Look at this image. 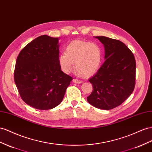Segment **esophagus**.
<instances>
[{
	"mask_svg": "<svg viewBox=\"0 0 152 152\" xmlns=\"http://www.w3.org/2000/svg\"><path fill=\"white\" fill-rule=\"evenodd\" d=\"M72 81H73L74 83H77V84H80V83H83V81L79 80H77V79H73L72 80Z\"/></svg>",
	"mask_w": 152,
	"mask_h": 152,
	"instance_id": "obj_1",
	"label": "esophagus"
}]
</instances>
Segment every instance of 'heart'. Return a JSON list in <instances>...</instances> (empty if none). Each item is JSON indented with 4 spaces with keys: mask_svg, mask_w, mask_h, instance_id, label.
<instances>
[{
    "mask_svg": "<svg viewBox=\"0 0 152 152\" xmlns=\"http://www.w3.org/2000/svg\"><path fill=\"white\" fill-rule=\"evenodd\" d=\"M102 51L97 44L75 40L68 44L65 53L58 58L59 66L64 73H71L75 69L81 77H91L100 68Z\"/></svg>",
    "mask_w": 152,
    "mask_h": 152,
    "instance_id": "obj_1",
    "label": "heart"
}]
</instances>
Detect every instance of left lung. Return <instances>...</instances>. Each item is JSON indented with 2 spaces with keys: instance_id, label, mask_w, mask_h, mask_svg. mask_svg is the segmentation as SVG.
Segmentation results:
<instances>
[{
  "instance_id": "1",
  "label": "left lung",
  "mask_w": 152,
  "mask_h": 152,
  "mask_svg": "<svg viewBox=\"0 0 152 152\" xmlns=\"http://www.w3.org/2000/svg\"><path fill=\"white\" fill-rule=\"evenodd\" d=\"M104 45L105 61L89 81L93 86L88 103L96 108L110 110L121 105L132 93L136 81V60L120 41L95 37Z\"/></svg>"
}]
</instances>
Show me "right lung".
<instances>
[{
	"label": "right lung",
	"mask_w": 152,
	"mask_h": 152,
	"mask_svg": "<svg viewBox=\"0 0 152 152\" xmlns=\"http://www.w3.org/2000/svg\"><path fill=\"white\" fill-rule=\"evenodd\" d=\"M59 38L42 35L20 51L14 79L22 99L32 107L48 110L62 102L73 78L58 63Z\"/></svg>",
	"instance_id": "obj_1"
}]
</instances>
